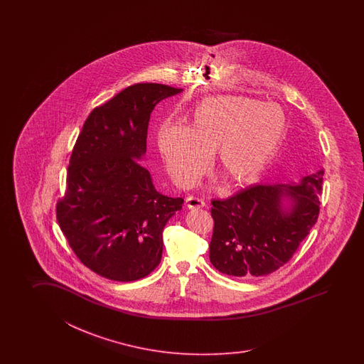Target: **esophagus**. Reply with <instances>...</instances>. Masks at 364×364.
<instances>
[{"mask_svg":"<svg viewBox=\"0 0 364 364\" xmlns=\"http://www.w3.org/2000/svg\"><path fill=\"white\" fill-rule=\"evenodd\" d=\"M186 204L188 208H201V207H205V200L201 199V198H196V196H187L186 199Z\"/></svg>","mask_w":364,"mask_h":364,"instance_id":"obj_1","label":"esophagus"}]
</instances>
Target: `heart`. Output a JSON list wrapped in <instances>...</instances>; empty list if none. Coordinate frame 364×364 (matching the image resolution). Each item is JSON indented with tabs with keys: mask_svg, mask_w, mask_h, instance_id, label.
<instances>
[{
	"mask_svg": "<svg viewBox=\"0 0 364 364\" xmlns=\"http://www.w3.org/2000/svg\"><path fill=\"white\" fill-rule=\"evenodd\" d=\"M287 118L276 105L240 96H218L193 109L188 127L166 124L159 144L171 178L193 185L216 152L217 168L232 186L254 182L276 155Z\"/></svg>",
	"mask_w": 364,
	"mask_h": 364,
	"instance_id": "b5f03b06",
	"label": "heart"
}]
</instances>
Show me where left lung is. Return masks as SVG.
I'll use <instances>...</instances> for the list:
<instances>
[{"label": "left lung", "instance_id": "left-lung-1", "mask_svg": "<svg viewBox=\"0 0 364 364\" xmlns=\"http://www.w3.org/2000/svg\"><path fill=\"white\" fill-rule=\"evenodd\" d=\"M324 171L291 185H256L224 200H212L209 260L235 277H259L287 264L316 224ZM294 204L282 210V198Z\"/></svg>", "mask_w": 364, "mask_h": 364}]
</instances>
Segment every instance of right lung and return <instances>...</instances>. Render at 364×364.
Masks as SVG:
<instances>
[{
  "label": "right lung",
  "mask_w": 364,
  "mask_h": 364,
  "mask_svg": "<svg viewBox=\"0 0 364 364\" xmlns=\"http://www.w3.org/2000/svg\"><path fill=\"white\" fill-rule=\"evenodd\" d=\"M181 91L129 85L93 109L77 135L55 217L77 259L105 279L136 281L161 262L164 228L183 199L157 193L139 161L156 104Z\"/></svg>",
  "instance_id": "right-lung-1"
}]
</instances>
